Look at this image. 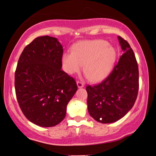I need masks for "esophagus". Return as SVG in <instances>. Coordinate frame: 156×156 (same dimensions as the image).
<instances>
[{
  "label": "esophagus",
  "mask_w": 156,
  "mask_h": 156,
  "mask_svg": "<svg viewBox=\"0 0 156 156\" xmlns=\"http://www.w3.org/2000/svg\"><path fill=\"white\" fill-rule=\"evenodd\" d=\"M77 85H78V88H82L84 87V83L81 81H77Z\"/></svg>",
  "instance_id": "1"
}]
</instances>
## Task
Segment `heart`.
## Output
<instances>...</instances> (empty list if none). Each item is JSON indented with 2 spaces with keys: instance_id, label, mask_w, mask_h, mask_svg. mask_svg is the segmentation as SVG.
Segmentation results:
<instances>
[{
  "instance_id": "b5f03b06",
  "label": "heart",
  "mask_w": 156,
  "mask_h": 156,
  "mask_svg": "<svg viewBox=\"0 0 156 156\" xmlns=\"http://www.w3.org/2000/svg\"><path fill=\"white\" fill-rule=\"evenodd\" d=\"M116 51L102 39L83 41L75 44L72 53L62 55L63 68L68 74L83 71L91 81H100L110 73L116 61Z\"/></svg>"
}]
</instances>
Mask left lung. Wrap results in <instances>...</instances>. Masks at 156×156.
I'll return each instance as SVG.
<instances>
[{
    "instance_id": "left-lung-1",
    "label": "left lung",
    "mask_w": 156,
    "mask_h": 156,
    "mask_svg": "<svg viewBox=\"0 0 156 156\" xmlns=\"http://www.w3.org/2000/svg\"><path fill=\"white\" fill-rule=\"evenodd\" d=\"M124 52L112 73L101 83L87 86V105L96 121L119 120L133 106L139 91V68L135 54L126 40L118 37Z\"/></svg>"
}]
</instances>
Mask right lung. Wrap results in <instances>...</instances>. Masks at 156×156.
I'll return each instance as SVG.
<instances>
[{"label":"right lung","instance_id":"right-lung-1","mask_svg":"<svg viewBox=\"0 0 156 156\" xmlns=\"http://www.w3.org/2000/svg\"><path fill=\"white\" fill-rule=\"evenodd\" d=\"M63 47L58 39L39 37L24 48L15 71L16 97L23 114L41 127L58 125L76 92V80L62 69Z\"/></svg>","mask_w":156,"mask_h":156}]
</instances>
